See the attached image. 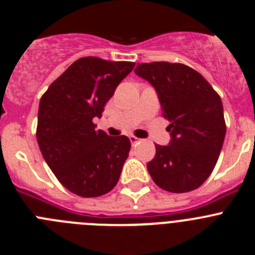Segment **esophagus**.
I'll return each instance as SVG.
<instances>
[{
	"mask_svg": "<svg viewBox=\"0 0 255 255\" xmlns=\"http://www.w3.org/2000/svg\"><path fill=\"white\" fill-rule=\"evenodd\" d=\"M130 141H131L132 145H136L138 143H140L141 139H139V138H136V136H134V135H131V136H130Z\"/></svg>",
	"mask_w": 255,
	"mask_h": 255,
	"instance_id": "obj_1",
	"label": "esophagus"
}]
</instances>
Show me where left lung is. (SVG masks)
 I'll return each instance as SVG.
<instances>
[{
    "mask_svg": "<svg viewBox=\"0 0 255 255\" xmlns=\"http://www.w3.org/2000/svg\"><path fill=\"white\" fill-rule=\"evenodd\" d=\"M134 73L154 87L162 116L170 121V144H155L154 158L147 164L153 181L171 193L199 188L215 168L226 134L220 96L184 64H138Z\"/></svg>",
    "mask_w": 255,
    "mask_h": 255,
    "instance_id": "left-lung-1",
    "label": "left lung"
}]
</instances>
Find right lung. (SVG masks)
<instances>
[{
  "label": "right lung",
  "mask_w": 255,
  "mask_h": 255,
  "mask_svg": "<svg viewBox=\"0 0 255 255\" xmlns=\"http://www.w3.org/2000/svg\"><path fill=\"white\" fill-rule=\"evenodd\" d=\"M134 62L79 58L48 87L38 110L37 140L58 181L83 198L101 197L116 186L129 157L125 135L97 130L105 105Z\"/></svg>",
  "instance_id": "right-lung-1"
}]
</instances>
